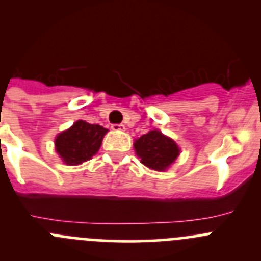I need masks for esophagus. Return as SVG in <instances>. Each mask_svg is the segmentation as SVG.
I'll return each instance as SVG.
<instances>
[{"mask_svg": "<svg viewBox=\"0 0 261 261\" xmlns=\"http://www.w3.org/2000/svg\"><path fill=\"white\" fill-rule=\"evenodd\" d=\"M112 128H113L114 131H125V125H122V123H114V125H112Z\"/></svg>", "mask_w": 261, "mask_h": 261, "instance_id": "34e87169", "label": "esophagus"}]
</instances>
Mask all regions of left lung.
I'll return each mask as SVG.
<instances>
[{
    "label": "left lung",
    "mask_w": 261,
    "mask_h": 261,
    "mask_svg": "<svg viewBox=\"0 0 261 261\" xmlns=\"http://www.w3.org/2000/svg\"><path fill=\"white\" fill-rule=\"evenodd\" d=\"M134 148L140 162L155 171L169 169L180 154L176 143L158 130H152L136 139Z\"/></svg>",
    "instance_id": "1"
}]
</instances>
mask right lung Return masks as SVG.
<instances>
[{
  "label": "right lung",
  "mask_w": 261,
  "mask_h": 261,
  "mask_svg": "<svg viewBox=\"0 0 261 261\" xmlns=\"http://www.w3.org/2000/svg\"><path fill=\"white\" fill-rule=\"evenodd\" d=\"M107 131L103 126L80 119L57 136L55 149L64 164L69 166L81 165L96 154Z\"/></svg>",
  "instance_id": "right-lung-1"
}]
</instances>
